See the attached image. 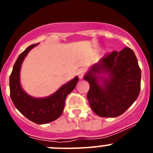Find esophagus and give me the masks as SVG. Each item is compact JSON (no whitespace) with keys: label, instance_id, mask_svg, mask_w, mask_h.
I'll use <instances>...</instances> for the list:
<instances>
[{"label":"esophagus","instance_id":"esophagus-1","mask_svg":"<svg viewBox=\"0 0 153 153\" xmlns=\"http://www.w3.org/2000/svg\"><path fill=\"white\" fill-rule=\"evenodd\" d=\"M85 73H86V69L82 67V68H79L77 71V74L79 76V79H82L83 77V76H84Z\"/></svg>","mask_w":153,"mask_h":153}]
</instances>
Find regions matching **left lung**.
<instances>
[{"mask_svg": "<svg viewBox=\"0 0 153 153\" xmlns=\"http://www.w3.org/2000/svg\"><path fill=\"white\" fill-rule=\"evenodd\" d=\"M102 73L108 76H98ZM84 79L90 83L87 99L93 111L101 117H117L140 94L141 70L134 52L125 47L120 52L106 53L92 66Z\"/></svg>", "mask_w": 153, "mask_h": 153, "instance_id": "left-lung-1", "label": "left lung"}]
</instances>
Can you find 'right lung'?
Segmentation results:
<instances>
[{
  "label": "right lung",
  "mask_w": 153,
  "mask_h": 153,
  "mask_svg": "<svg viewBox=\"0 0 153 153\" xmlns=\"http://www.w3.org/2000/svg\"><path fill=\"white\" fill-rule=\"evenodd\" d=\"M38 44L30 45L22 52L16 60L10 76V98L15 107L24 117L36 124H45L54 121L61 116L65 100L76 86L79 78L76 76L56 93L45 98H34L23 90L20 83V70L23 60L29 51Z\"/></svg>",
  "instance_id": "obj_1"
}]
</instances>
